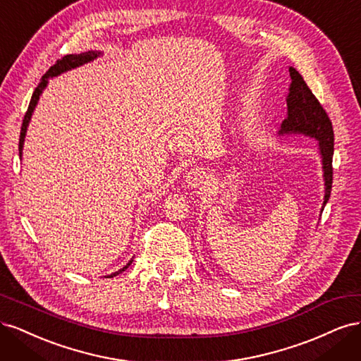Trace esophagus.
Wrapping results in <instances>:
<instances>
[{"mask_svg": "<svg viewBox=\"0 0 361 361\" xmlns=\"http://www.w3.org/2000/svg\"><path fill=\"white\" fill-rule=\"evenodd\" d=\"M204 180H206V173L203 171V169H199V167L190 170L187 173V178H185V182H187V185L191 188L202 187Z\"/></svg>", "mask_w": 361, "mask_h": 361, "instance_id": "34e87169", "label": "esophagus"}]
</instances>
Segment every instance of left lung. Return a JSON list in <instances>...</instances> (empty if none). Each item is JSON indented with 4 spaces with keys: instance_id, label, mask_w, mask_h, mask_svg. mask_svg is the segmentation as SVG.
<instances>
[{
    "instance_id": "obj_1",
    "label": "left lung",
    "mask_w": 361,
    "mask_h": 361,
    "mask_svg": "<svg viewBox=\"0 0 361 361\" xmlns=\"http://www.w3.org/2000/svg\"><path fill=\"white\" fill-rule=\"evenodd\" d=\"M290 72V89L288 96V113L283 120L280 133H301L314 137L319 141V149L324 164L325 178V199L329 202L333 185V154H334V134L331 120L324 110L321 102L305 84L302 76L293 68Z\"/></svg>"
}]
</instances>
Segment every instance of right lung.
Returning <instances> with one entry per match:
<instances>
[{
  "instance_id": "obj_1",
  "label": "right lung",
  "mask_w": 361,
  "mask_h": 361,
  "mask_svg": "<svg viewBox=\"0 0 361 361\" xmlns=\"http://www.w3.org/2000/svg\"><path fill=\"white\" fill-rule=\"evenodd\" d=\"M96 57H97V54H96L94 51L82 52V54H78V56H73V54H71V56H64L63 59L57 60L56 64H54V66H51V68L48 69V72L42 76V80H40V82L37 84L35 93H32V96H31L28 110H27V113H25V116H24V120H23V126H20V135H19V157H20V152H23L24 137H25V133H27V125H28V122H30V117H31L32 110H35V106H36V104H37V101H39V96H40L42 90L45 89V85H47V82H48L49 76H56V75H59V73H61V72H64V71H69V69H72V68L81 66L82 63L90 61V60H93V59H96ZM130 264H133V260H129V264H126V267H123L120 271L114 272V274H111L110 277H114V276L120 274V272L125 271Z\"/></svg>"
}]
</instances>
